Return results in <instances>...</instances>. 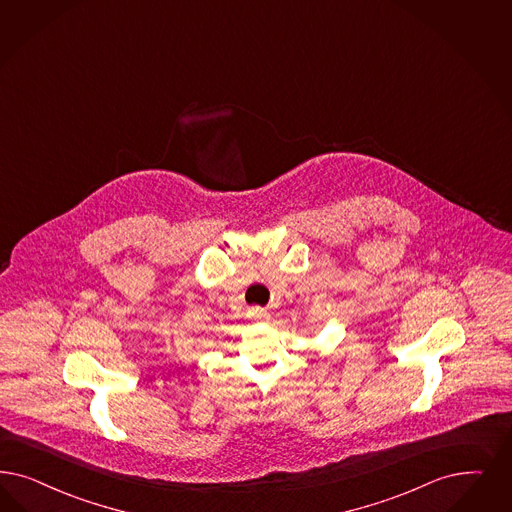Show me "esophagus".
Here are the masks:
<instances>
[{"label": "esophagus", "mask_w": 512, "mask_h": 512, "mask_svg": "<svg viewBox=\"0 0 512 512\" xmlns=\"http://www.w3.org/2000/svg\"><path fill=\"white\" fill-rule=\"evenodd\" d=\"M249 318L265 321V319H268V312L261 306H253V308H249Z\"/></svg>", "instance_id": "34e87169"}]
</instances>
